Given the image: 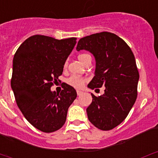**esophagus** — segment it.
Here are the masks:
<instances>
[{
	"label": "esophagus",
	"mask_w": 158,
	"mask_h": 158,
	"mask_svg": "<svg viewBox=\"0 0 158 158\" xmlns=\"http://www.w3.org/2000/svg\"><path fill=\"white\" fill-rule=\"evenodd\" d=\"M76 92H77L78 95H81L82 94V91H80V90H77V91H76Z\"/></svg>",
	"instance_id": "obj_1"
}]
</instances>
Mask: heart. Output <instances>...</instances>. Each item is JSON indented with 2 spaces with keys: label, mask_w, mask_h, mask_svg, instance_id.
<instances>
[{
  "label": "heart",
  "mask_w": 158,
  "mask_h": 158,
  "mask_svg": "<svg viewBox=\"0 0 158 158\" xmlns=\"http://www.w3.org/2000/svg\"><path fill=\"white\" fill-rule=\"evenodd\" d=\"M89 55L87 53H81L78 56V59H79V61L82 63L84 62V60H85V59ZM66 65H67V63H65L64 64L65 67L66 66ZM66 82H67V83L69 84V85H71V86L74 87V88L81 89L82 86H83L84 83H85V79L82 77H79V76H71V77H69V79H67Z\"/></svg>",
  "instance_id": "obj_1"
}]
</instances>
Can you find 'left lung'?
<instances>
[{"instance_id":"8db88e82","label":"left lung","mask_w":158,"mask_h":158,"mask_svg":"<svg viewBox=\"0 0 158 158\" xmlns=\"http://www.w3.org/2000/svg\"><path fill=\"white\" fill-rule=\"evenodd\" d=\"M88 50L95 59V76L88 87L105 93L95 96L87 108L89 122L109 131L120 125L136 101L139 73L135 56L128 44L114 33L101 32L81 38L76 50Z\"/></svg>"}]
</instances>
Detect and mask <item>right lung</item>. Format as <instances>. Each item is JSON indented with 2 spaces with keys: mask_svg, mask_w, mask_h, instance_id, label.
<instances>
[{
  "mask_svg": "<svg viewBox=\"0 0 158 158\" xmlns=\"http://www.w3.org/2000/svg\"><path fill=\"white\" fill-rule=\"evenodd\" d=\"M76 44L75 37L56 40L34 35L14 54L10 85L16 102L27 120L43 132L63 126L68 109L77 96L75 89L66 83L60 93L50 90Z\"/></svg>",
  "mask_w": 158,
  "mask_h": 158,
  "instance_id": "1",
  "label": "right lung"
}]
</instances>
